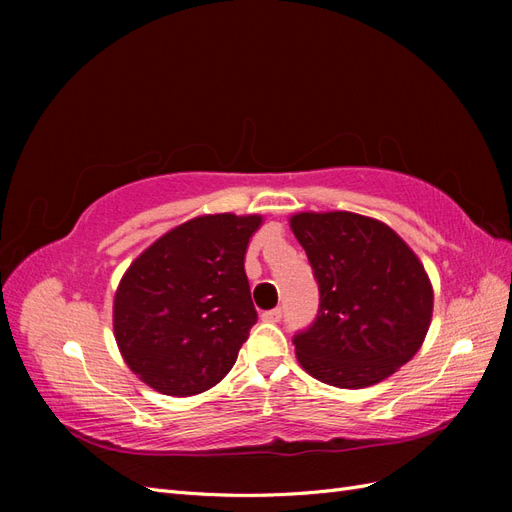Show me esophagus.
<instances>
[{
    "label": "esophagus",
    "instance_id": "esophagus-1",
    "mask_svg": "<svg viewBox=\"0 0 512 512\" xmlns=\"http://www.w3.org/2000/svg\"><path fill=\"white\" fill-rule=\"evenodd\" d=\"M282 307H275V309H269V312L262 314V320L265 322H280L282 320Z\"/></svg>",
    "mask_w": 512,
    "mask_h": 512
}]
</instances>
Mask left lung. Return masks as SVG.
<instances>
[{"mask_svg": "<svg viewBox=\"0 0 512 512\" xmlns=\"http://www.w3.org/2000/svg\"><path fill=\"white\" fill-rule=\"evenodd\" d=\"M290 228L320 292L312 327L292 339L301 367L339 389H365L395 374L431 324L423 262L393 228L359 213H297Z\"/></svg>", "mask_w": 512, "mask_h": 512, "instance_id": "1", "label": "left lung"}]
</instances>
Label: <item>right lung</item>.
<instances>
[{"instance_id": "right-lung-1", "label": "right lung", "mask_w": 512, "mask_h": 512, "mask_svg": "<svg viewBox=\"0 0 512 512\" xmlns=\"http://www.w3.org/2000/svg\"><path fill=\"white\" fill-rule=\"evenodd\" d=\"M260 215H200L138 256L123 273L113 329L123 361L173 397L218 384L256 324L245 252Z\"/></svg>"}]
</instances>
